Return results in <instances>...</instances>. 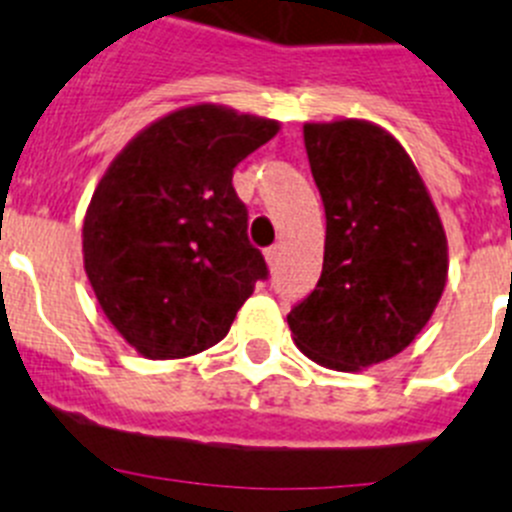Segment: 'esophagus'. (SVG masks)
I'll return each instance as SVG.
<instances>
[{
	"mask_svg": "<svg viewBox=\"0 0 512 512\" xmlns=\"http://www.w3.org/2000/svg\"><path fill=\"white\" fill-rule=\"evenodd\" d=\"M266 264H269V269H277V264H279V246H271V248H266Z\"/></svg>",
	"mask_w": 512,
	"mask_h": 512,
	"instance_id": "obj_1",
	"label": "esophagus"
}]
</instances>
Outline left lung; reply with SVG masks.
Wrapping results in <instances>:
<instances>
[{"label": "left lung", "instance_id": "8db88e82", "mask_svg": "<svg viewBox=\"0 0 512 512\" xmlns=\"http://www.w3.org/2000/svg\"><path fill=\"white\" fill-rule=\"evenodd\" d=\"M325 207L318 287L287 315L315 364L359 372L397 356L431 320L449 274V243L400 140L369 120L305 122Z\"/></svg>", "mask_w": 512, "mask_h": 512}]
</instances>
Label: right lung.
I'll list each match as a JSON object with an SVG mask.
<instances>
[{"label":"right lung","instance_id":"obj_1","mask_svg":"<svg viewBox=\"0 0 512 512\" xmlns=\"http://www.w3.org/2000/svg\"><path fill=\"white\" fill-rule=\"evenodd\" d=\"M277 133V120L192 104L140 130L99 179L81 228L84 271L140 356L215 346L266 279L233 169Z\"/></svg>","mask_w":512,"mask_h":512}]
</instances>
